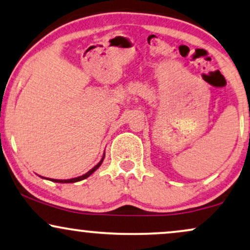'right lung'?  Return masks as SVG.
I'll list each match as a JSON object with an SVG mask.
<instances>
[{"label": "right lung", "instance_id": "1", "mask_svg": "<svg viewBox=\"0 0 250 250\" xmlns=\"http://www.w3.org/2000/svg\"><path fill=\"white\" fill-rule=\"evenodd\" d=\"M104 158H105V153H104V156H103V158H102V160H100V162L98 163L97 165L94 166L92 169H90V170H88V172H87V173H85L84 175H82V176H78V178H74V179H68V180H56V179H47V180H50V181H53V182H59V183H74V182H77V181H82V180H84V179L88 178V176H90L91 174H92L93 172H96V170H97L98 168H99V166L102 165L103 162H104ZM41 178H42V176H41ZM42 179H45V178H42Z\"/></svg>", "mask_w": 250, "mask_h": 250}]
</instances>
